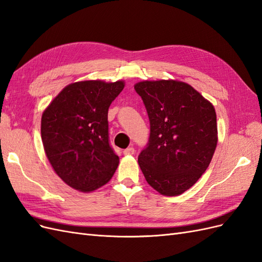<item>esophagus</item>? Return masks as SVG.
Listing matches in <instances>:
<instances>
[{
    "label": "esophagus",
    "mask_w": 262,
    "mask_h": 262,
    "mask_svg": "<svg viewBox=\"0 0 262 262\" xmlns=\"http://www.w3.org/2000/svg\"><path fill=\"white\" fill-rule=\"evenodd\" d=\"M123 154H124V155H132V154H134V148H133V147L125 148V149L123 150Z\"/></svg>",
    "instance_id": "1"
}]
</instances>
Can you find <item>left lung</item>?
<instances>
[{"label":"left lung","instance_id":"1","mask_svg":"<svg viewBox=\"0 0 262 262\" xmlns=\"http://www.w3.org/2000/svg\"><path fill=\"white\" fill-rule=\"evenodd\" d=\"M134 90L149 119L147 146L138 157L147 184L163 195H179L207 170L217 144L214 106L177 80L142 81Z\"/></svg>","mask_w":262,"mask_h":262}]
</instances>
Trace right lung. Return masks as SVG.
<instances>
[{
  "label": "right lung",
  "mask_w": 262,
  "mask_h": 262,
  "mask_svg": "<svg viewBox=\"0 0 262 262\" xmlns=\"http://www.w3.org/2000/svg\"><path fill=\"white\" fill-rule=\"evenodd\" d=\"M124 81H81L66 86L41 117L45 153L73 189L92 192L112 179L119 157L108 140V108Z\"/></svg>",
  "instance_id": "1"
}]
</instances>
